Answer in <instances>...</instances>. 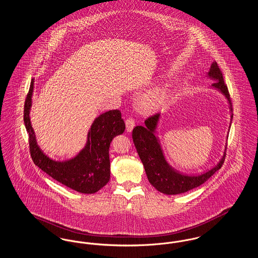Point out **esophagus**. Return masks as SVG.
<instances>
[{
	"mask_svg": "<svg viewBox=\"0 0 258 258\" xmlns=\"http://www.w3.org/2000/svg\"><path fill=\"white\" fill-rule=\"evenodd\" d=\"M135 122L133 118H128L125 120V126H126V132L132 133L134 127H135Z\"/></svg>",
	"mask_w": 258,
	"mask_h": 258,
	"instance_id": "obj_1",
	"label": "esophagus"
}]
</instances>
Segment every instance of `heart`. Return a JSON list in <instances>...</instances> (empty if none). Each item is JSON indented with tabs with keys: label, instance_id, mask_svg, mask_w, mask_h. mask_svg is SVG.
Returning a JSON list of instances; mask_svg holds the SVG:
<instances>
[{
	"label": "heart",
	"instance_id": "heart-1",
	"mask_svg": "<svg viewBox=\"0 0 258 258\" xmlns=\"http://www.w3.org/2000/svg\"><path fill=\"white\" fill-rule=\"evenodd\" d=\"M168 94V87L167 85H156L153 87L144 97V100L149 105H156L160 102L163 98H165Z\"/></svg>",
	"mask_w": 258,
	"mask_h": 258
}]
</instances>
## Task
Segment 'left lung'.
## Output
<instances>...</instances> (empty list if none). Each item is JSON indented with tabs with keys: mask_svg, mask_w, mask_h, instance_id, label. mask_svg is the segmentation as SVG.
<instances>
[{
	"mask_svg": "<svg viewBox=\"0 0 258 258\" xmlns=\"http://www.w3.org/2000/svg\"><path fill=\"white\" fill-rule=\"evenodd\" d=\"M206 76L214 80L211 88L220 91L226 98L230 109V123L228 132L230 130L233 113L231 99L228 89L224 84L223 76L216 61H214ZM161 114H156L145 121V125H137L133 131V139L136 151L142 161L150 184L155 186L161 194L167 196H174L186 192L200 184L205 183L209 178L218 171L222 165L225 157L226 145L223 155L219 162L208 171L198 175H188L174 169L166 160L162 147L160 145V138L157 135ZM226 138H228V133Z\"/></svg>",
	"mask_w": 258,
	"mask_h": 258,
	"instance_id": "left-lung-1",
	"label": "left lung"
}]
</instances>
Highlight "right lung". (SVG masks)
I'll return each mask as SVG.
<instances>
[{
	"label": "right lung",
	"mask_w": 258,
	"mask_h": 258,
	"mask_svg": "<svg viewBox=\"0 0 258 258\" xmlns=\"http://www.w3.org/2000/svg\"><path fill=\"white\" fill-rule=\"evenodd\" d=\"M34 85L33 78L24 106L25 126L29 134L30 152L34 163L54 180L74 190L87 195L97 192L110 179V143L114 137L122 135L125 130L121 112L116 109L100 114L91 124L86 144L77 155L69 160H53L38 146L31 123Z\"/></svg>",
	"instance_id": "right-lung-1"
}]
</instances>
